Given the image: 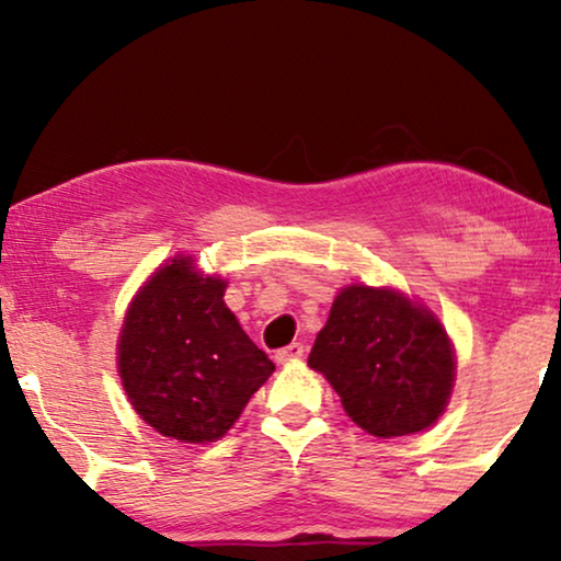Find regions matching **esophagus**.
I'll return each mask as SVG.
<instances>
[{"instance_id":"1","label":"esophagus","mask_w":561,"mask_h":561,"mask_svg":"<svg viewBox=\"0 0 561 561\" xmlns=\"http://www.w3.org/2000/svg\"><path fill=\"white\" fill-rule=\"evenodd\" d=\"M301 357H304V344H298V342L288 344V347L275 352V363H278V365L296 363V359H301Z\"/></svg>"}]
</instances>
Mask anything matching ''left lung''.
Segmentation results:
<instances>
[{"instance_id":"1","label":"left lung","mask_w":561,"mask_h":561,"mask_svg":"<svg viewBox=\"0 0 561 561\" xmlns=\"http://www.w3.org/2000/svg\"><path fill=\"white\" fill-rule=\"evenodd\" d=\"M363 432L390 439L434 426L457 378L442 319L393 286L350 283L334 296L309 355Z\"/></svg>"}]
</instances>
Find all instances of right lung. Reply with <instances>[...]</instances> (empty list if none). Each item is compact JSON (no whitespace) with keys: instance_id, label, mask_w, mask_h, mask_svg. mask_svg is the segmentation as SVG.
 <instances>
[{"instance_id":"add662e5","label":"right lung","mask_w":561,"mask_h":561,"mask_svg":"<svg viewBox=\"0 0 561 561\" xmlns=\"http://www.w3.org/2000/svg\"><path fill=\"white\" fill-rule=\"evenodd\" d=\"M227 280L173 255L137 288L117 336V373L137 416L183 444H211L275 365L225 304Z\"/></svg>"}]
</instances>
